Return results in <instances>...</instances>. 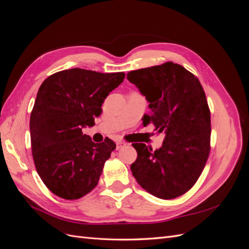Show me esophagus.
<instances>
[{
	"label": "esophagus",
	"instance_id": "1",
	"mask_svg": "<svg viewBox=\"0 0 249 249\" xmlns=\"http://www.w3.org/2000/svg\"><path fill=\"white\" fill-rule=\"evenodd\" d=\"M124 146H125V142H124V141H120V140L116 141V148H117V149H119V148H123Z\"/></svg>",
	"mask_w": 249,
	"mask_h": 249
}]
</instances>
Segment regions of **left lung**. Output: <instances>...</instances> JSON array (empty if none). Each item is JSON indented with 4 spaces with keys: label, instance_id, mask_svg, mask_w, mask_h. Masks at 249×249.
I'll return each instance as SVG.
<instances>
[{
    "label": "left lung",
    "instance_id": "1",
    "mask_svg": "<svg viewBox=\"0 0 249 249\" xmlns=\"http://www.w3.org/2000/svg\"><path fill=\"white\" fill-rule=\"evenodd\" d=\"M126 79L148 102L142 117L166 136L160 148L133 143L137 159L131 170L138 184L162 199L186 193L196 183L210 153L211 116L198 79L182 65L166 62L130 71Z\"/></svg>",
    "mask_w": 249,
    "mask_h": 249
}]
</instances>
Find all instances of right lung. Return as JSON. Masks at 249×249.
I'll use <instances>...</instances> for the list:
<instances>
[{
  "label": "right lung",
  "mask_w": 249,
  "mask_h": 249,
  "mask_svg": "<svg viewBox=\"0 0 249 249\" xmlns=\"http://www.w3.org/2000/svg\"><path fill=\"white\" fill-rule=\"evenodd\" d=\"M124 72L102 73L82 69L58 71L43 81L30 117L32 155L49 189L64 199H78L99 183L116 145L111 139L94 143L82 133L94 118Z\"/></svg>",
  "instance_id": "add662e5"
}]
</instances>
